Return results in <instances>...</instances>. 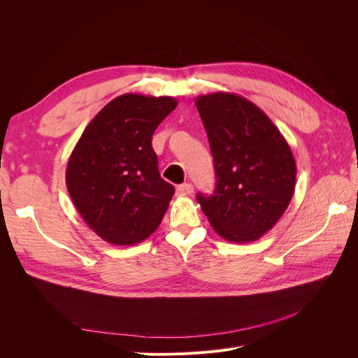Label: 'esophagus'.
I'll list each match as a JSON object with an SVG mask.
<instances>
[{"label":"esophagus","mask_w":358,"mask_h":358,"mask_svg":"<svg viewBox=\"0 0 358 358\" xmlns=\"http://www.w3.org/2000/svg\"><path fill=\"white\" fill-rule=\"evenodd\" d=\"M192 192H194V188H192L191 183H182V185L176 187V194H178V196L185 197V196H191Z\"/></svg>","instance_id":"esophagus-1"}]
</instances>
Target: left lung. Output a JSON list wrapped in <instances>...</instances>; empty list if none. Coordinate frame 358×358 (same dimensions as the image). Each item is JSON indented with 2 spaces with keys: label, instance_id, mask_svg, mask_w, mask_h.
<instances>
[{
  "label": "left lung",
  "instance_id": "8db88e82",
  "mask_svg": "<svg viewBox=\"0 0 358 358\" xmlns=\"http://www.w3.org/2000/svg\"><path fill=\"white\" fill-rule=\"evenodd\" d=\"M216 173L213 196L197 201L213 230L233 243L258 241L287 210L296 159L285 137L259 107L231 92L199 95Z\"/></svg>",
  "mask_w": 358,
  "mask_h": 358
}]
</instances>
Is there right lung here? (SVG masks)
Returning a JSON list of instances; mask_svg holds the SVG:
<instances>
[{
  "instance_id": "1",
  "label": "right lung",
  "mask_w": 358,
  "mask_h": 358,
  "mask_svg": "<svg viewBox=\"0 0 358 358\" xmlns=\"http://www.w3.org/2000/svg\"><path fill=\"white\" fill-rule=\"evenodd\" d=\"M176 106L173 96L119 95L76 143L67 189L83 221L103 241L136 245L161 224L175 188L159 176L152 136Z\"/></svg>"
}]
</instances>
